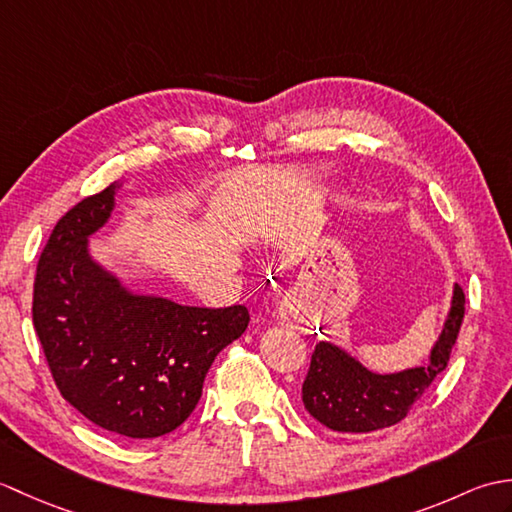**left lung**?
<instances>
[{
  "instance_id": "8db88e82",
  "label": "left lung",
  "mask_w": 512,
  "mask_h": 512,
  "mask_svg": "<svg viewBox=\"0 0 512 512\" xmlns=\"http://www.w3.org/2000/svg\"><path fill=\"white\" fill-rule=\"evenodd\" d=\"M464 319V292L453 284L451 306L429 352V361L394 374H376L345 347L321 341L312 352L303 380V405L325 427L341 433H369L391 427L407 416L413 402L429 389L449 363Z\"/></svg>"
}]
</instances>
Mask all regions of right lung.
<instances>
[{
    "label": "right lung",
    "instance_id": "right-lung-1",
    "mask_svg": "<svg viewBox=\"0 0 512 512\" xmlns=\"http://www.w3.org/2000/svg\"><path fill=\"white\" fill-rule=\"evenodd\" d=\"M121 182L54 226L39 257L32 321L61 396L96 427L132 440L191 416L215 356L248 328V310L180 306L127 288L92 255Z\"/></svg>",
    "mask_w": 512,
    "mask_h": 512
}]
</instances>
